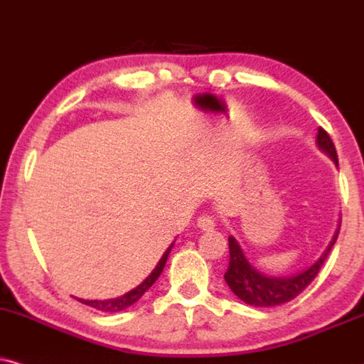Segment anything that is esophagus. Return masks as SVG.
Listing matches in <instances>:
<instances>
[{"instance_id": "obj_1", "label": "esophagus", "mask_w": 364, "mask_h": 364, "mask_svg": "<svg viewBox=\"0 0 364 364\" xmlns=\"http://www.w3.org/2000/svg\"><path fill=\"white\" fill-rule=\"evenodd\" d=\"M198 228H201V230L215 228V218H213V216H211V215L198 216Z\"/></svg>"}]
</instances>
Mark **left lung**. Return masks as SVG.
Listing matches in <instances>:
<instances>
[{
    "label": "left lung",
    "mask_w": 364,
    "mask_h": 364,
    "mask_svg": "<svg viewBox=\"0 0 364 364\" xmlns=\"http://www.w3.org/2000/svg\"><path fill=\"white\" fill-rule=\"evenodd\" d=\"M317 146L326 151L334 163H338V153H336L334 142L331 139L328 132L323 127H319L317 132ZM341 227V225H339ZM339 227L336 230L333 240H331L329 247L314 265L309 267L306 272H301L294 277H267V275L260 274L254 267L248 264L245 255L242 254V248L238 245L233 237H228V248H230V264L227 272H225V280H227L228 287L235 292L237 297H240L247 304L255 307H272L280 306L285 302L292 301L297 297L304 289L309 285L316 275L319 274L321 267H323L324 260L328 259L331 248L338 240Z\"/></svg>",
    "instance_id": "left-lung-1"
}]
</instances>
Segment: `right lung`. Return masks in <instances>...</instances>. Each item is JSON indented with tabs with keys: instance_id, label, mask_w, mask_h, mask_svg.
Returning <instances> with one entry per match:
<instances>
[{
	"instance_id": "right-lung-1",
	"label": "right lung",
	"mask_w": 364,
	"mask_h": 364,
	"mask_svg": "<svg viewBox=\"0 0 364 364\" xmlns=\"http://www.w3.org/2000/svg\"><path fill=\"white\" fill-rule=\"evenodd\" d=\"M173 248V243L171 245L168 247V250L164 252L163 257H161V260L158 262V265H156V269L153 270V272L149 274V277L144 280L141 285H137L136 289H132L131 292L124 294V296L121 297H116V299H107V301H84V299H79V301L82 302V304L85 306H90V307H95L97 311H102V312H119V311H124L126 307L132 306L134 302L139 301V299L142 297V294H144L148 289L153 285L156 280H158V277L161 275V272H163L164 265H166V260H168V255L169 252H171Z\"/></svg>"
}]
</instances>
